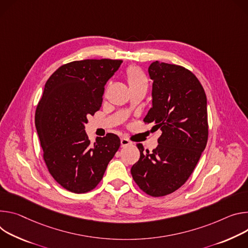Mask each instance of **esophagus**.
I'll return each mask as SVG.
<instances>
[{
  "label": "esophagus",
  "mask_w": 248,
  "mask_h": 248,
  "mask_svg": "<svg viewBox=\"0 0 248 248\" xmlns=\"http://www.w3.org/2000/svg\"><path fill=\"white\" fill-rule=\"evenodd\" d=\"M132 143L126 139V138H122L121 139V147H127V146H130Z\"/></svg>",
  "instance_id": "1"
}]
</instances>
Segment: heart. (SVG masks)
<instances>
[{
    "instance_id": "b5f03b06",
    "label": "heart",
    "mask_w": 248,
    "mask_h": 248,
    "mask_svg": "<svg viewBox=\"0 0 248 248\" xmlns=\"http://www.w3.org/2000/svg\"><path fill=\"white\" fill-rule=\"evenodd\" d=\"M127 79L130 87L147 85V78L144 72L138 67H130L126 72Z\"/></svg>"
}]
</instances>
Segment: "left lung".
Segmentation results:
<instances>
[{
	"label": "left lung",
	"instance_id": "obj_1",
	"mask_svg": "<svg viewBox=\"0 0 248 248\" xmlns=\"http://www.w3.org/2000/svg\"><path fill=\"white\" fill-rule=\"evenodd\" d=\"M153 107L144 118L160 129L153 152L138 144L140 158L131 169L134 181L153 197L169 195L193 172L208 141L207 97L196 76L173 64L153 62Z\"/></svg>",
	"mask_w": 248,
	"mask_h": 248
}]
</instances>
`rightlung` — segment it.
<instances>
[{
    "label": "right lung",
    "instance_id": "obj_1",
    "mask_svg": "<svg viewBox=\"0 0 248 248\" xmlns=\"http://www.w3.org/2000/svg\"><path fill=\"white\" fill-rule=\"evenodd\" d=\"M122 60L87 59L61 66L47 79L35 111V127L46 167L62 187L80 194L96 187L120 139L108 133L92 145L88 116L102 103L104 86Z\"/></svg>",
    "mask_w": 248,
    "mask_h": 248
}]
</instances>
